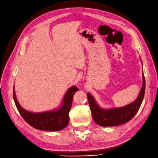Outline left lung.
Wrapping results in <instances>:
<instances>
[{
    "label": "left lung",
    "mask_w": 158,
    "mask_h": 158,
    "mask_svg": "<svg viewBox=\"0 0 158 158\" xmlns=\"http://www.w3.org/2000/svg\"><path fill=\"white\" fill-rule=\"evenodd\" d=\"M145 89V77L143 73V85L137 99L123 107L104 110L97 104L95 99L89 93H87L89 105L92 116L97 124L101 127H114L129 121L134 116L141 105L144 98Z\"/></svg>",
    "instance_id": "8db88e82"
}]
</instances>
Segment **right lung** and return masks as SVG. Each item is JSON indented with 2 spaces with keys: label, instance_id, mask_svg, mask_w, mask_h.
I'll list each match as a JSON object with an SVG mask.
<instances>
[{
  "label": "right lung",
  "instance_id": "obj_1",
  "mask_svg": "<svg viewBox=\"0 0 158 158\" xmlns=\"http://www.w3.org/2000/svg\"><path fill=\"white\" fill-rule=\"evenodd\" d=\"M79 89L76 86H72L68 89L63 99L62 104L56 110L34 113L27 111L19 104L16 98L13 87V99L20 115L28 124L39 130L48 131H58L64 129L69 124V111L71 110L73 98L76 92Z\"/></svg>",
  "mask_w": 158,
  "mask_h": 158
}]
</instances>
